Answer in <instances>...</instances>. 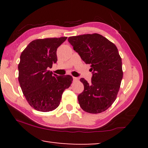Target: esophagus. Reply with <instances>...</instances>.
<instances>
[{
    "label": "esophagus",
    "instance_id": "obj_1",
    "mask_svg": "<svg viewBox=\"0 0 148 148\" xmlns=\"http://www.w3.org/2000/svg\"><path fill=\"white\" fill-rule=\"evenodd\" d=\"M73 81H77V80H78V79L77 78V77H73Z\"/></svg>",
    "mask_w": 148,
    "mask_h": 148
}]
</instances>
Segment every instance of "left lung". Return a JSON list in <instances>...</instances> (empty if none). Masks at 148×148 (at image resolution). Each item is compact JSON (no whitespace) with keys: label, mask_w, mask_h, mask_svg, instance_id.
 <instances>
[{"label":"left lung","mask_w":148,"mask_h":148,"mask_svg":"<svg viewBox=\"0 0 148 148\" xmlns=\"http://www.w3.org/2000/svg\"><path fill=\"white\" fill-rule=\"evenodd\" d=\"M68 41L91 66L92 82L81 78L84 90L78 96L81 108L97 114L107 110L116 98L123 79L122 60L116 46L98 34L71 36Z\"/></svg>","instance_id":"1"}]
</instances>
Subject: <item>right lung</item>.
I'll return each mask as SVG.
<instances>
[{
	"label": "right lung",
	"instance_id": "1",
	"mask_svg": "<svg viewBox=\"0 0 148 148\" xmlns=\"http://www.w3.org/2000/svg\"><path fill=\"white\" fill-rule=\"evenodd\" d=\"M67 37L38 39L30 42L20 56L19 82L26 100L40 112L54 110L73 77L57 75L48 70L57 61L56 50Z\"/></svg>",
	"mask_w": 148,
	"mask_h": 148
}]
</instances>
